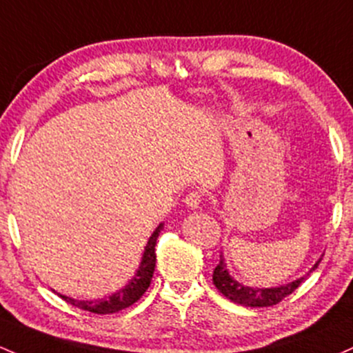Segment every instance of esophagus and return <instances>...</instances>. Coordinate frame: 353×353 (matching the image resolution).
Masks as SVG:
<instances>
[{
	"instance_id": "obj_1",
	"label": "esophagus",
	"mask_w": 353,
	"mask_h": 353,
	"mask_svg": "<svg viewBox=\"0 0 353 353\" xmlns=\"http://www.w3.org/2000/svg\"><path fill=\"white\" fill-rule=\"evenodd\" d=\"M201 201H203V192H201V191H191L188 196H185L184 203H185V206H188V208L197 209V208H199Z\"/></svg>"
}]
</instances>
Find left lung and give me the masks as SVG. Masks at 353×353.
Wrapping results in <instances>:
<instances>
[{
    "label": "left lung",
    "mask_w": 353,
    "mask_h": 353,
    "mask_svg": "<svg viewBox=\"0 0 353 353\" xmlns=\"http://www.w3.org/2000/svg\"><path fill=\"white\" fill-rule=\"evenodd\" d=\"M321 259H319V261L313 265V268L308 271V274L312 273V271H315ZM303 280L305 278H298V280L292 281V283L278 286V288H251V286L238 283V281L230 276V273H228L226 270V263L223 261V256H221L219 265L216 266L214 273H212V283H214L216 288L219 290V293H223L224 296L230 298L234 303L253 308L273 307V305H278L281 300H285L286 296L292 295Z\"/></svg>",
    "instance_id": "left-lung-1"
}]
</instances>
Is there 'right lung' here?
Listing matches in <instances>:
<instances>
[{"label": "right lung", "instance_id": "obj_1", "mask_svg": "<svg viewBox=\"0 0 353 353\" xmlns=\"http://www.w3.org/2000/svg\"><path fill=\"white\" fill-rule=\"evenodd\" d=\"M162 224H159L157 230L154 231L152 236L147 241L144 256H142L141 266H139L137 273L132 280L129 281V285L125 288H122L120 292L114 293L112 296H108L107 300H95V301H82V300H73V298L65 296V295H58L61 300H65L67 303L73 305L75 308L85 310V312H92L97 313V315H108V313H115L120 312L123 308H129L130 305H134L135 301L141 300L142 295L147 292L149 288L150 280H152L154 274V268H156V241L157 236L161 233Z\"/></svg>", "mask_w": 353, "mask_h": 353}]
</instances>
